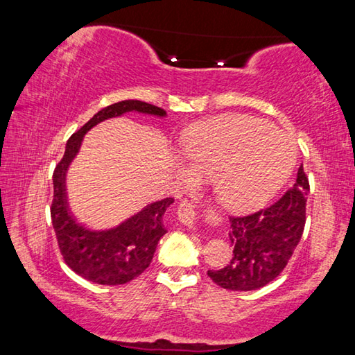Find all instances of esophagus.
Returning a JSON list of instances; mask_svg holds the SVG:
<instances>
[{
  "instance_id": "esophagus-1",
  "label": "esophagus",
  "mask_w": 355,
  "mask_h": 355,
  "mask_svg": "<svg viewBox=\"0 0 355 355\" xmlns=\"http://www.w3.org/2000/svg\"><path fill=\"white\" fill-rule=\"evenodd\" d=\"M177 214H178L180 222L184 224L186 227H191L192 224H194V219H196L194 205H191L188 200L180 202V205L177 208Z\"/></svg>"
}]
</instances>
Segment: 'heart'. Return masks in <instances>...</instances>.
Wrapping results in <instances>:
<instances>
[{
    "mask_svg": "<svg viewBox=\"0 0 355 355\" xmlns=\"http://www.w3.org/2000/svg\"><path fill=\"white\" fill-rule=\"evenodd\" d=\"M188 184L214 178V192L232 213L263 208L282 189L296 164V146L285 131L249 116L219 117L194 128L184 141Z\"/></svg>",
    "mask_w": 355,
    "mask_h": 355,
    "instance_id": "1",
    "label": "heart"
}]
</instances>
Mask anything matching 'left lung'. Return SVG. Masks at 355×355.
I'll return each mask as SVG.
<instances>
[{
    "mask_svg": "<svg viewBox=\"0 0 355 355\" xmlns=\"http://www.w3.org/2000/svg\"><path fill=\"white\" fill-rule=\"evenodd\" d=\"M309 191V178L300 166L296 183L271 207L232 216L233 257L227 266L208 271L209 279L225 290L252 291L279 277L302 238Z\"/></svg>",
    "mask_w": 355,
    "mask_h": 355,
    "instance_id": "8db88e82",
    "label": "left lung"
}]
</instances>
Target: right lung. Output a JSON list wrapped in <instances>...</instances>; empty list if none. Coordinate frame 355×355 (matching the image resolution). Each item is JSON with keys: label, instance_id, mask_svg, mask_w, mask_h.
Instances as JSON below:
<instances>
[{"label": "right lung", "instance_id": "add662e5", "mask_svg": "<svg viewBox=\"0 0 355 355\" xmlns=\"http://www.w3.org/2000/svg\"><path fill=\"white\" fill-rule=\"evenodd\" d=\"M131 111L166 117L164 110L139 100H123L106 106L70 136L62 159L53 172L55 194L51 202V222L59 250L71 271L98 285L128 284L146 271L152 263L158 241L167 232L163 225V214L173 203L172 197L153 202L120 225L98 232L78 224L70 214L65 194V173L81 147L83 136L103 120Z\"/></svg>", "mask_w": 355, "mask_h": 355}]
</instances>
